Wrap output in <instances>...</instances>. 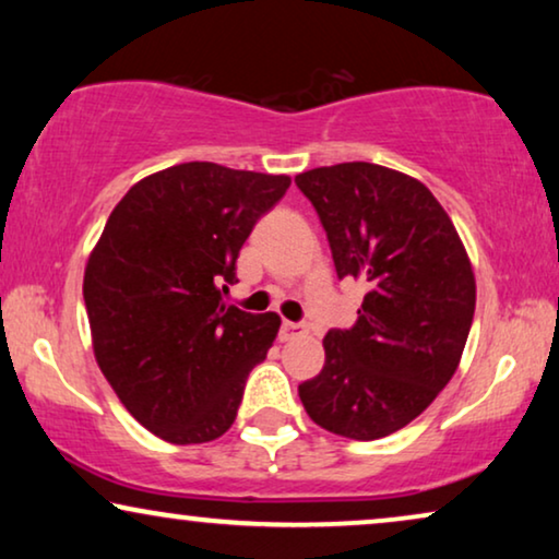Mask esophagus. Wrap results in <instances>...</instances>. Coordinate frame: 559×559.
<instances>
[{
    "label": "esophagus",
    "instance_id": "esophagus-1",
    "mask_svg": "<svg viewBox=\"0 0 559 559\" xmlns=\"http://www.w3.org/2000/svg\"><path fill=\"white\" fill-rule=\"evenodd\" d=\"M305 333V325L302 323H293V320H282V341H289L295 338V335Z\"/></svg>",
    "mask_w": 559,
    "mask_h": 559
}]
</instances>
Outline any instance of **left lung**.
Returning <instances> with one entry per match:
<instances>
[{"label":"left lung","mask_w":559,"mask_h":559,"mask_svg":"<svg viewBox=\"0 0 559 559\" xmlns=\"http://www.w3.org/2000/svg\"><path fill=\"white\" fill-rule=\"evenodd\" d=\"M338 280L366 282L358 320L328 331L325 364L300 400L323 430L386 438L430 407L461 364L476 277L453 221L423 182L371 163L300 173Z\"/></svg>","instance_id":"1"}]
</instances>
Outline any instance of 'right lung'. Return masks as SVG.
Instances as JSON below:
<instances>
[{
	"label": "right lung",
	"mask_w": 559,
	"mask_h": 559,
	"mask_svg": "<svg viewBox=\"0 0 559 559\" xmlns=\"http://www.w3.org/2000/svg\"><path fill=\"white\" fill-rule=\"evenodd\" d=\"M287 175L182 163L117 203L83 274L94 356L136 423L173 445L211 442L234 425L249 371L280 316L221 300L251 228Z\"/></svg>",
	"instance_id": "right-lung-1"
}]
</instances>
